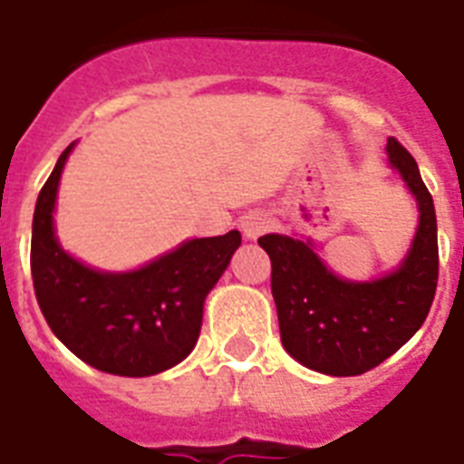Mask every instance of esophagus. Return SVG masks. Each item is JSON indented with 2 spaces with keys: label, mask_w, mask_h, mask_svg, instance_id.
Masks as SVG:
<instances>
[{
  "label": "esophagus",
  "mask_w": 464,
  "mask_h": 464,
  "mask_svg": "<svg viewBox=\"0 0 464 464\" xmlns=\"http://www.w3.org/2000/svg\"><path fill=\"white\" fill-rule=\"evenodd\" d=\"M268 226H271V219H268V214L262 212V209H252V212H247L243 217V221H240V228H243L245 238H259L262 233L268 231Z\"/></svg>",
  "instance_id": "esophagus-1"
}]
</instances>
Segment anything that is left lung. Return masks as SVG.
I'll return each mask as SVG.
<instances>
[{
    "label": "left lung",
    "instance_id": "obj_1",
    "mask_svg": "<svg viewBox=\"0 0 464 464\" xmlns=\"http://www.w3.org/2000/svg\"><path fill=\"white\" fill-rule=\"evenodd\" d=\"M389 162L418 200L420 226L394 274L372 283H349L330 274L311 243L268 233L259 245L271 259V292L280 342L292 358L334 377L363 375L411 340L434 302L439 280L437 212L418 162L394 136Z\"/></svg>",
    "mask_w": 464,
    "mask_h": 464
}]
</instances>
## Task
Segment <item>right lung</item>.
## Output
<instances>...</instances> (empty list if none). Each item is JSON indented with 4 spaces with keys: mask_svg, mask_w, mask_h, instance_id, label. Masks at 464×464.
<instances>
[{
    "mask_svg": "<svg viewBox=\"0 0 464 464\" xmlns=\"http://www.w3.org/2000/svg\"><path fill=\"white\" fill-rule=\"evenodd\" d=\"M68 146L42 186L33 219L30 271L49 328L96 371L148 377L177 365L196 346L202 304L221 278L240 233L196 238L131 274H101L61 250L53 202Z\"/></svg>",
    "mask_w": 464,
    "mask_h": 464,
    "instance_id": "obj_1",
    "label": "right lung"
}]
</instances>
